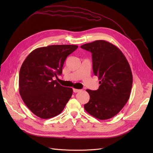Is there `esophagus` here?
Here are the masks:
<instances>
[{
  "mask_svg": "<svg viewBox=\"0 0 153 153\" xmlns=\"http://www.w3.org/2000/svg\"><path fill=\"white\" fill-rule=\"evenodd\" d=\"M80 90H79V89H73V92H79Z\"/></svg>",
  "mask_w": 153,
  "mask_h": 153,
  "instance_id": "esophagus-1",
  "label": "esophagus"
}]
</instances>
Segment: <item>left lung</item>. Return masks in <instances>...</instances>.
<instances>
[{
  "label": "left lung",
  "instance_id": "left-lung-1",
  "mask_svg": "<svg viewBox=\"0 0 153 153\" xmlns=\"http://www.w3.org/2000/svg\"><path fill=\"white\" fill-rule=\"evenodd\" d=\"M81 48L91 52L93 73L100 80L98 90H86L90 99L84 108L97 119L112 118L130 96L133 83L130 66L120 49L106 41L97 40Z\"/></svg>",
  "mask_w": 153,
  "mask_h": 153
}]
</instances>
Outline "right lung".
<instances>
[{
	"mask_svg": "<svg viewBox=\"0 0 153 153\" xmlns=\"http://www.w3.org/2000/svg\"><path fill=\"white\" fill-rule=\"evenodd\" d=\"M78 46L50 45L36 48L25 59L19 73V92L36 116L52 118L61 114L71 98L73 89L61 86L53 77L61 75L64 61Z\"/></svg>",
	"mask_w": 153,
	"mask_h": 153,
	"instance_id": "obj_1",
	"label": "right lung"
}]
</instances>
